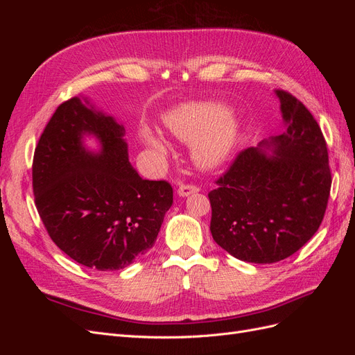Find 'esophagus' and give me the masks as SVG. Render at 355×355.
<instances>
[{
  "mask_svg": "<svg viewBox=\"0 0 355 355\" xmlns=\"http://www.w3.org/2000/svg\"><path fill=\"white\" fill-rule=\"evenodd\" d=\"M200 188L196 187V185H180L178 188V194L179 197H188L191 194H196V192H198Z\"/></svg>",
  "mask_w": 355,
  "mask_h": 355,
  "instance_id": "obj_1",
  "label": "esophagus"
}]
</instances>
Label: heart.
<instances>
[{
	"instance_id": "b5f03b06",
	"label": "heart",
	"mask_w": 355,
	"mask_h": 355,
	"mask_svg": "<svg viewBox=\"0 0 355 355\" xmlns=\"http://www.w3.org/2000/svg\"><path fill=\"white\" fill-rule=\"evenodd\" d=\"M164 127L178 141L192 144V161L201 170L218 168L231 155L240 135L237 116L218 102L180 105L164 116ZM141 139L155 154H166V141L151 128L144 127Z\"/></svg>"
}]
</instances>
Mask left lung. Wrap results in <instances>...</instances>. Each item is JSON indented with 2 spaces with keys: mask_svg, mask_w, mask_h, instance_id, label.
Segmentation results:
<instances>
[{
  "mask_svg": "<svg viewBox=\"0 0 355 355\" xmlns=\"http://www.w3.org/2000/svg\"><path fill=\"white\" fill-rule=\"evenodd\" d=\"M286 130L234 159L209 192L213 240L234 257L274 263L320 228L331 175L324 136L305 105L275 90Z\"/></svg>",
  "mask_w": 355,
  "mask_h": 355,
  "instance_id": "left-lung-1",
  "label": "left lung"
}]
</instances>
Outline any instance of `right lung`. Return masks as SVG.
<instances>
[{"mask_svg":"<svg viewBox=\"0 0 355 355\" xmlns=\"http://www.w3.org/2000/svg\"><path fill=\"white\" fill-rule=\"evenodd\" d=\"M124 135L87 98H72L50 118L32 163L35 206L50 239L98 271L123 270L151 249L173 204L168 182L142 179L133 168ZM87 135L98 152L83 145Z\"/></svg>","mask_w":355,"mask_h":355,"instance_id":"add662e5","label":"right lung"}]
</instances>
